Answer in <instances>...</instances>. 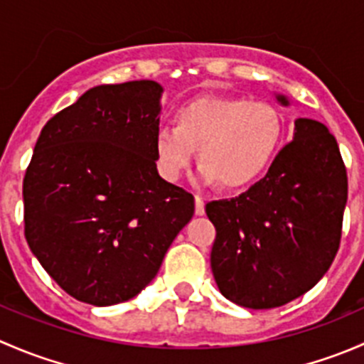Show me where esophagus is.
I'll return each instance as SVG.
<instances>
[{"label":"esophagus","mask_w":364,"mask_h":364,"mask_svg":"<svg viewBox=\"0 0 364 364\" xmlns=\"http://www.w3.org/2000/svg\"><path fill=\"white\" fill-rule=\"evenodd\" d=\"M204 213H205V205H204L203 197L197 196V197H196V215H197V216H203Z\"/></svg>","instance_id":"34e87169"}]
</instances>
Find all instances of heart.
<instances>
[{
  "label": "heart",
  "mask_w": 364,
  "mask_h": 364,
  "mask_svg": "<svg viewBox=\"0 0 364 364\" xmlns=\"http://www.w3.org/2000/svg\"><path fill=\"white\" fill-rule=\"evenodd\" d=\"M282 134L280 112L267 102L200 97L176 111L174 124L156 130V168L165 181L176 183L192 165L197 149L203 161L197 171L200 183L243 188L266 171Z\"/></svg>",
  "instance_id": "1"
}]
</instances>
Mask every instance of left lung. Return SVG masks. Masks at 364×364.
Masks as SVG:
<instances>
[{
  "instance_id": "obj_1",
  "label": "left lung",
  "mask_w": 364,
  "mask_h": 364,
  "mask_svg": "<svg viewBox=\"0 0 364 364\" xmlns=\"http://www.w3.org/2000/svg\"><path fill=\"white\" fill-rule=\"evenodd\" d=\"M284 107L285 95H277ZM347 171L336 139L297 117L294 135L260 181L240 197L213 200L211 269L220 292L252 310L277 308L310 291L340 247Z\"/></svg>"
}]
</instances>
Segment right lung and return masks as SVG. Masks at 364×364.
I'll return each instance as SVG.
<instances>
[{"label": "right lung", "mask_w": 364, "mask_h": 364, "mask_svg": "<svg viewBox=\"0 0 364 364\" xmlns=\"http://www.w3.org/2000/svg\"><path fill=\"white\" fill-rule=\"evenodd\" d=\"M164 87L100 84L47 121L23 183L29 250L75 299L111 306L139 294L192 220V193L160 178Z\"/></svg>", "instance_id": "obj_1"}]
</instances>
